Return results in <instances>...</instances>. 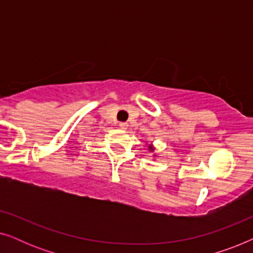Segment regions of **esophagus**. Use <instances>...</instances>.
I'll use <instances>...</instances> for the list:
<instances>
[{
  "label": "esophagus",
  "mask_w": 253,
  "mask_h": 253,
  "mask_svg": "<svg viewBox=\"0 0 253 253\" xmlns=\"http://www.w3.org/2000/svg\"><path fill=\"white\" fill-rule=\"evenodd\" d=\"M120 127L121 129H127V123H126V122H120Z\"/></svg>",
  "instance_id": "34e87169"
}]
</instances>
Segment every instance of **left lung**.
Segmentation results:
<instances>
[{
  "instance_id": "8db88e82",
  "label": "left lung",
  "mask_w": 253,
  "mask_h": 253,
  "mask_svg": "<svg viewBox=\"0 0 253 253\" xmlns=\"http://www.w3.org/2000/svg\"><path fill=\"white\" fill-rule=\"evenodd\" d=\"M148 148H150V151H151V152H153V151H154V147L152 146V145H148Z\"/></svg>"
}]
</instances>
